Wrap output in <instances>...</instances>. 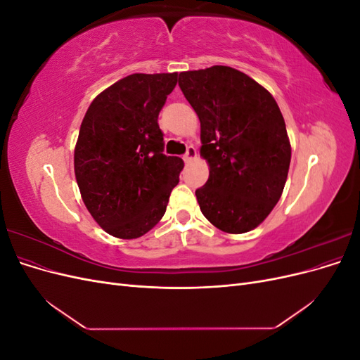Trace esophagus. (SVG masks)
<instances>
[{"instance_id":"1","label":"esophagus","mask_w":360,"mask_h":360,"mask_svg":"<svg viewBox=\"0 0 360 360\" xmlns=\"http://www.w3.org/2000/svg\"><path fill=\"white\" fill-rule=\"evenodd\" d=\"M197 158V150H195V147L193 146H189L188 148H186V153H184V156H183V160L184 162H191L192 159H195Z\"/></svg>"}]
</instances>
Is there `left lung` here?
<instances>
[{
  "mask_svg": "<svg viewBox=\"0 0 360 360\" xmlns=\"http://www.w3.org/2000/svg\"><path fill=\"white\" fill-rule=\"evenodd\" d=\"M179 85L201 123L209 180L195 191L202 214L231 234L254 230L284 191L291 146L264 86L228 66L181 72Z\"/></svg>",
  "mask_w": 360,
  "mask_h": 360,
  "instance_id": "left-lung-1",
  "label": "left lung"
}]
</instances>
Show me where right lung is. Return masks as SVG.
I'll list each match as a JSON object with an SVG mask.
<instances>
[{"label": "right lung", "mask_w": 360, "mask_h": 360, "mask_svg": "<svg viewBox=\"0 0 360 360\" xmlns=\"http://www.w3.org/2000/svg\"><path fill=\"white\" fill-rule=\"evenodd\" d=\"M177 73H134L108 86L86 110L75 147V176L103 230L136 238L165 214L184 163L163 155L159 112Z\"/></svg>", "instance_id": "1"}]
</instances>
